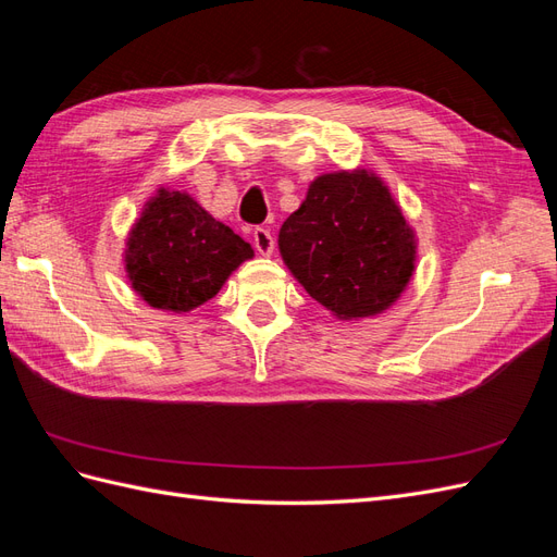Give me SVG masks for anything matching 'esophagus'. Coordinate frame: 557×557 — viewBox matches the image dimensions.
Returning <instances> with one entry per match:
<instances>
[{
	"mask_svg": "<svg viewBox=\"0 0 557 557\" xmlns=\"http://www.w3.org/2000/svg\"><path fill=\"white\" fill-rule=\"evenodd\" d=\"M252 244H256V250L260 252V256H272L274 252V237L267 227L252 230Z\"/></svg>",
	"mask_w": 557,
	"mask_h": 557,
	"instance_id": "esophagus-1",
	"label": "esophagus"
}]
</instances>
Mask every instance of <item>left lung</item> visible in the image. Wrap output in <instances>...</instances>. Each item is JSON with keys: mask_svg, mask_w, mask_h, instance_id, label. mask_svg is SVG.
<instances>
[{"mask_svg": "<svg viewBox=\"0 0 557 557\" xmlns=\"http://www.w3.org/2000/svg\"><path fill=\"white\" fill-rule=\"evenodd\" d=\"M278 250L305 290L342 320L391 309L416 269V234L367 170L318 176L281 225Z\"/></svg>", "mask_w": 557, "mask_h": 557, "instance_id": "8db88e82", "label": "left lung"}]
</instances>
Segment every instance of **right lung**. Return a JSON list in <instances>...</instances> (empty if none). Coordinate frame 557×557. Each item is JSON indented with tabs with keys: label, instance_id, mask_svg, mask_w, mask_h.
Returning <instances> with one entry per match:
<instances>
[{
	"label": "right lung",
	"instance_id": "add662e5",
	"mask_svg": "<svg viewBox=\"0 0 557 557\" xmlns=\"http://www.w3.org/2000/svg\"><path fill=\"white\" fill-rule=\"evenodd\" d=\"M250 258V244L188 193L160 188L127 234L125 272L146 305L185 313L215 297Z\"/></svg>",
	"mask_w": 557,
	"mask_h": 557
}]
</instances>
